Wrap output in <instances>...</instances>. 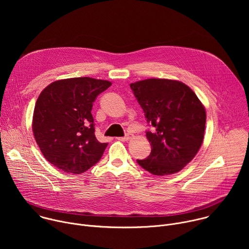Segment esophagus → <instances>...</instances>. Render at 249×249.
<instances>
[{"label": "esophagus", "instance_id": "1", "mask_svg": "<svg viewBox=\"0 0 249 249\" xmlns=\"http://www.w3.org/2000/svg\"><path fill=\"white\" fill-rule=\"evenodd\" d=\"M130 139V136L129 135H126V136H124V137H118L117 138V140H119V141H128Z\"/></svg>", "mask_w": 249, "mask_h": 249}]
</instances>
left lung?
<instances>
[{"instance_id": "left-lung-1", "label": "left lung", "mask_w": 249, "mask_h": 249, "mask_svg": "<svg viewBox=\"0 0 249 249\" xmlns=\"http://www.w3.org/2000/svg\"><path fill=\"white\" fill-rule=\"evenodd\" d=\"M130 88L151 129L150 156L137 160L155 175L178 172L198 153L204 138L206 111L195 92L178 81L148 79Z\"/></svg>"}]
</instances>
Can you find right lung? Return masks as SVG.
Returning a JSON list of instances; mask_svg holds the SVG:
<instances>
[{
  "instance_id": "add662e5",
  "label": "right lung",
  "mask_w": 249,
  "mask_h": 249,
  "mask_svg": "<svg viewBox=\"0 0 249 249\" xmlns=\"http://www.w3.org/2000/svg\"><path fill=\"white\" fill-rule=\"evenodd\" d=\"M108 81L73 78L46 87L35 104L32 130L44 158L59 169L83 173L101 159L107 143L94 135L91 115L96 96Z\"/></svg>"
}]
</instances>
